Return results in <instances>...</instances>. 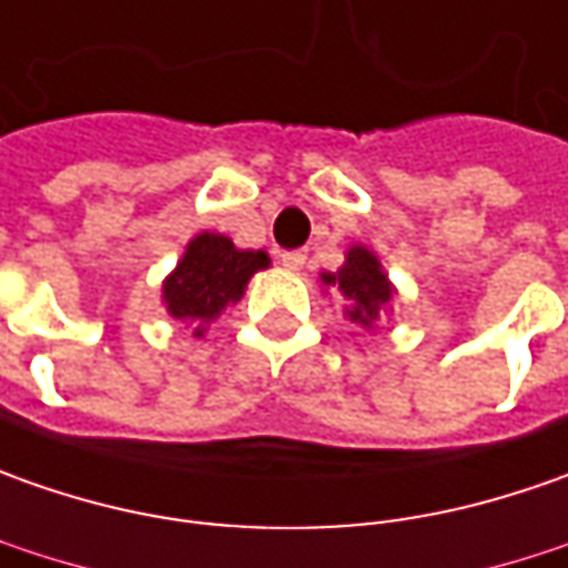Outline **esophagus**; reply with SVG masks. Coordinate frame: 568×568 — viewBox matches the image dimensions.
<instances>
[{"instance_id":"34e87169","label":"esophagus","mask_w":568,"mask_h":568,"mask_svg":"<svg viewBox=\"0 0 568 568\" xmlns=\"http://www.w3.org/2000/svg\"><path fill=\"white\" fill-rule=\"evenodd\" d=\"M280 261H283L285 270H292V273H295V270H302L304 266L307 254H304V251H283V254H280Z\"/></svg>"}]
</instances>
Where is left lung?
<instances>
[{
	"label": "left lung",
	"mask_w": 568,
	"mask_h": 568,
	"mask_svg": "<svg viewBox=\"0 0 568 568\" xmlns=\"http://www.w3.org/2000/svg\"><path fill=\"white\" fill-rule=\"evenodd\" d=\"M323 283L339 285V292L348 302L345 314L358 326H374L386 311V304L393 302V283L386 280L377 254L364 245L348 247L345 264L336 273H323Z\"/></svg>",
	"instance_id": "8db88e82"
}]
</instances>
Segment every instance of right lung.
<instances>
[{"instance_id":"add662e5","label":"right lung","mask_w":568,"mask_h":568,"mask_svg":"<svg viewBox=\"0 0 568 568\" xmlns=\"http://www.w3.org/2000/svg\"><path fill=\"white\" fill-rule=\"evenodd\" d=\"M266 251H242L220 232H201L187 242L179 266L163 283V302L175 321H197L194 336H204V323L216 321L229 304L245 295L247 280L266 270Z\"/></svg>"}]
</instances>
